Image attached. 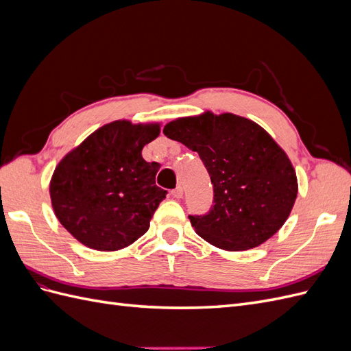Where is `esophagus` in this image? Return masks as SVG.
Returning <instances> with one entry per match:
<instances>
[{"label": "esophagus", "mask_w": 351, "mask_h": 351, "mask_svg": "<svg viewBox=\"0 0 351 351\" xmlns=\"http://www.w3.org/2000/svg\"><path fill=\"white\" fill-rule=\"evenodd\" d=\"M171 195L176 197V199H180V197H183V187H176L173 192H171Z\"/></svg>", "instance_id": "1"}]
</instances>
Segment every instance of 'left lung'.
Masks as SVG:
<instances>
[{
	"label": "left lung",
	"instance_id": "left-lung-1",
	"mask_svg": "<svg viewBox=\"0 0 351 351\" xmlns=\"http://www.w3.org/2000/svg\"><path fill=\"white\" fill-rule=\"evenodd\" d=\"M164 134L197 152L214 184V206L205 215L189 217L202 239L222 250L243 252L284 226L299 192L295 169L259 124L205 111L169 121Z\"/></svg>",
	"mask_w": 351,
	"mask_h": 351
}]
</instances>
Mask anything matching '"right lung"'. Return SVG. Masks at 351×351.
<instances>
[{"mask_svg":"<svg viewBox=\"0 0 351 351\" xmlns=\"http://www.w3.org/2000/svg\"><path fill=\"white\" fill-rule=\"evenodd\" d=\"M161 133V123L117 120L99 127L61 159L49 182L54 214L86 247L114 252L149 230L167 192L155 184L156 162L143 146Z\"/></svg>","mask_w":351,"mask_h":351,"instance_id":"add662e5","label":"right lung"}]
</instances>
